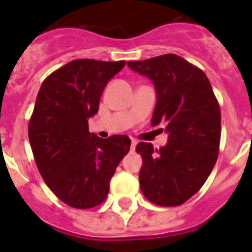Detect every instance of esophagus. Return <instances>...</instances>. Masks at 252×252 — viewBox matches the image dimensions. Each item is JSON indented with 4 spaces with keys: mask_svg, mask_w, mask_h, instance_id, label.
I'll return each instance as SVG.
<instances>
[{
    "mask_svg": "<svg viewBox=\"0 0 252 252\" xmlns=\"http://www.w3.org/2000/svg\"><path fill=\"white\" fill-rule=\"evenodd\" d=\"M136 144H138V142H136V140H131V144H130V151H131V152L135 151Z\"/></svg>",
    "mask_w": 252,
    "mask_h": 252,
    "instance_id": "1",
    "label": "esophagus"
}]
</instances>
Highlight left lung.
Wrapping results in <instances>:
<instances>
[{
    "instance_id": "8db88e82",
    "label": "left lung",
    "mask_w": 252,
    "mask_h": 252,
    "mask_svg": "<svg viewBox=\"0 0 252 252\" xmlns=\"http://www.w3.org/2000/svg\"><path fill=\"white\" fill-rule=\"evenodd\" d=\"M128 65L150 78L157 94L152 126L166 122L168 142L159 150L139 142L140 189L158 206H179L196 194L220 152V110L206 74L180 56L168 53Z\"/></svg>"
}]
</instances>
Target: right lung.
Instances as JSON below:
<instances>
[{
    "instance_id": "add662e5",
    "label": "right lung",
    "mask_w": 252,
    "mask_h": 252,
    "mask_svg": "<svg viewBox=\"0 0 252 252\" xmlns=\"http://www.w3.org/2000/svg\"><path fill=\"white\" fill-rule=\"evenodd\" d=\"M126 61L75 60L41 84L29 121V141L37 169L53 194L74 208L102 204L130 139H101L89 131L108 80Z\"/></svg>"
}]
</instances>
